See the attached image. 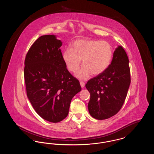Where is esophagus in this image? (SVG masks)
<instances>
[{
  "label": "esophagus",
  "mask_w": 154,
  "mask_h": 154,
  "mask_svg": "<svg viewBox=\"0 0 154 154\" xmlns=\"http://www.w3.org/2000/svg\"><path fill=\"white\" fill-rule=\"evenodd\" d=\"M80 85L81 88H84L85 87V83L83 81H80Z\"/></svg>",
  "instance_id": "esophagus-1"
}]
</instances>
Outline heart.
<instances>
[{
  "label": "heart",
  "mask_w": 154,
  "mask_h": 154,
  "mask_svg": "<svg viewBox=\"0 0 154 154\" xmlns=\"http://www.w3.org/2000/svg\"><path fill=\"white\" fill-rule=\"evenodd\" d=\"M71 49L63 52V60L67 69L75 73L82 59L84 65L75 76L84 80L88 79L91 74L97 75L103 73L110 66L113 55L111 45L104 40L79 39L74 42Z\"/></svg>",
  "instance_id": "b5f03b06"
}]
</instances>
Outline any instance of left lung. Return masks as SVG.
<instances>
[{"label": "left lung", "mask_w": 154, "mask_h": 154, "mask_svg": "<svg viewBox=\"0 0 154 154\" xmlns=\"http://www.w3.org/2000/svg\"><path fill=\"white\" fill-rule=\"evenodd\" d=\"M130 84L129 59L122 47L118 45L109 67L85 85L91 95L90 115L99 120L116 115L124 103Z\"/></svg>", "instance_id": "left-lung-1"}]
</instances>
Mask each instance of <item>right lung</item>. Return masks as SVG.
<instances>
[{"label":"right lung","mask_w":154,"mask_h":154,"mask_svg":"<svg viewBox=\"0 0 154 154\" xmlns=\"http://www.w3.org/2000/svg\"><path fill=\"white\" fill-rule=\"evenodd\" d=\"M54 35L38 38L25 60L24 78L27 96L38 116L57 123L67 116L71 100L81 90L80 82L66 68Z\"/></svg>","instance_id":"obj_1"}]
</instances>
